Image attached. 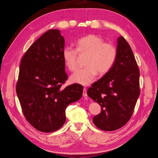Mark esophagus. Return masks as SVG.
Here are the masks:
<instances>
[{"instance_id":"34e87169","label":"esophagus","mask_w":158,"mask_h":158,"mask_svg":"<svg viewBox=\"0 0 158 158\" xmlns=\"http://www.w3.org/2000/svg\"><path fill=\"white\" fill-rule=\"evenodd\" d=\"M87 90H86V88H84L83 89V96L84 97H87Z\"/></svg>"}]
</instances>
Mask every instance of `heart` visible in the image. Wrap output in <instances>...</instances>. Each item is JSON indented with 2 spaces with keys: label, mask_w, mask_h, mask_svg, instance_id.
I'll use <instances>...</instances> for the list:
<instances>
[{
  "label": "heart",
  "mask_w": 158,
  "mask_h": 158,
  "mask_svg": "<svg viewBox=\"0 0 158 158\" xmlns=\"http://www.w3.org/2000/svg\"><path fill=\"white\" fill-rule=\"evenodd\" d=\"M78 53L86 55L85 67L79 69L70 76L72 82L88 85L98 74L103 76L110 71L117 56V47L112 43L105 42L102 37L89 34L76 42V49L66 47L63 50L64 64L70 71L77 68Z\"/></svg>",
  "instance_id": "1"
}]
</instances>
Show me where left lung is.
I'll return each instance as SVG.
<instances>
[{
  "label": "left lung",
  "instance_id": "1",
  "mask_svg": "<svg viewBox=\"0 0 158 158\" xmlns=\"http://www.w3.org/2000/svg\"><path fill=\"white\" fill-rule=\"evenodd\" d=\"M117 56L109 73L92 84L88 95L101 106L93 118L94 125L106 131L125 125L133 113L140 95V70L127 40L118 38Z\"/></svg>",
  "mask_w": 158,
  "mask_h": 158
}]
</instances>
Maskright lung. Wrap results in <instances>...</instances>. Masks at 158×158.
<instances>
[{"label": "right lung", "mask_w": 158, "mask_h": 158, "mask_svg": "<svg viewBox=\"0 0 158 158\" xmlns=\"http://www.w3.org/2000/svg\"><path fill=\"white\" fill-rule=\"evenodd\" d=\"M64 37L59 30H49L23 55L16 91L23 115L37 131L51 132L63 126L65 110L82 97L78 84L61 88L68 79L63 57Z\"/></svg>", "instance_id": "add662e5"}]
</instances>
